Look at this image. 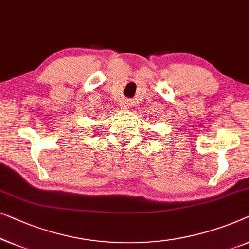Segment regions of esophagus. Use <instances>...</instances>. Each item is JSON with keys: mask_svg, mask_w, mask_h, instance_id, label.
Here are the masks:
<instances>
[{"mask_svg": "<svg viewBox=\"0 0 249 249\" xmlns=\"http://www.w3.org/2000/svg\"><path fill=\"white\" fill-rule=\"evenodd\" d=\"M120 106H121L122 109H124V110L130 109V103H129L128 101H124V102H121Z\"/></svg>", "mask_w": 249, "mask_h": 249, "instance_id": "esophagus-1", "label": "esophagus"}]
</instances>
